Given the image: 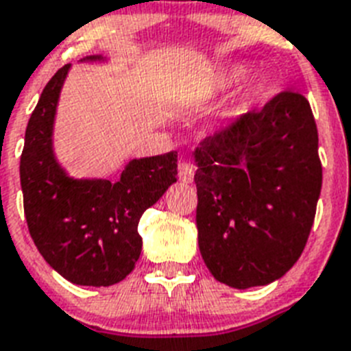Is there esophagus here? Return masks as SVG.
<instances>
[{"label": "esophagus", "instance_id": "1", "mask_svg": "<svg viewBox=\"0 0 351 351\" xmlns=\"http://www.w3.org/2000/svg\"><path fill=\"white\" fill-rule=\"evenodd\" d=\"M178 170H179V179H181L182 182H192L193 181V173H195V170H193V167L188 161H179L178 165Z\"/></svg>", "mask_w": 351, "mask_h": 351}]
</instances>
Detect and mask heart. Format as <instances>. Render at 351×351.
Returning <instances> with one entry per match:
<instances>
[{"label":"heart","instance_id":"b5f03b06","mask_svg":"<svg viewBox=\"0 0 351 351\" xmlns=\"http://www.w3.org/2000/svg\"><path fill=\"white\" fill-rule=\"evenodd\" d=\"M192 100H193V98H190V102H192Z\"/></svg>","mask_w":351,"mask_h":351}]
</instances>
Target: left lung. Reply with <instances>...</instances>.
<instances>
[{
	"mask_svg": "<svg viewBox=\"0 0 351 351\" xmlns=\"http://www.w3.org/2000/svg\"><path fill=\"white\" fill-rule=\"evenodd\" d=\"M317 141L308 100L282 91L199 143L195 221L215 280L267 285L298 262L323 182Z\"/></svg>",
	"mask_w": 351,
	"mask_h": 351,
	"instance_id": "8db88e82",
	"label": "left lung"
}]
</instances>
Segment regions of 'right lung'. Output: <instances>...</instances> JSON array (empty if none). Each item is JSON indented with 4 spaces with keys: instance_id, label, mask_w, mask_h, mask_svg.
<instances>
[{
    "instance_id": "right-lung-1",
    "label": "right lung",
    "mask_w": 351,
    "mask_h": 351,
    "mask_svg": "<svg viewBox=\"0 0 351 351\" xmlns=\"http://www.w3.org/2000/svg\"><path fill=\"white\" fill-rule=\"evenodd\" d=\"M102 57H88L97 60ZM69 64L50 78L25 134L21 190L28 231L43 258L75 285L109 287L134 269L138 222L176 182L178 152L132 159L114 181L71 179L51 149L55 109Z\"/></svg>"
}]
</instances>
